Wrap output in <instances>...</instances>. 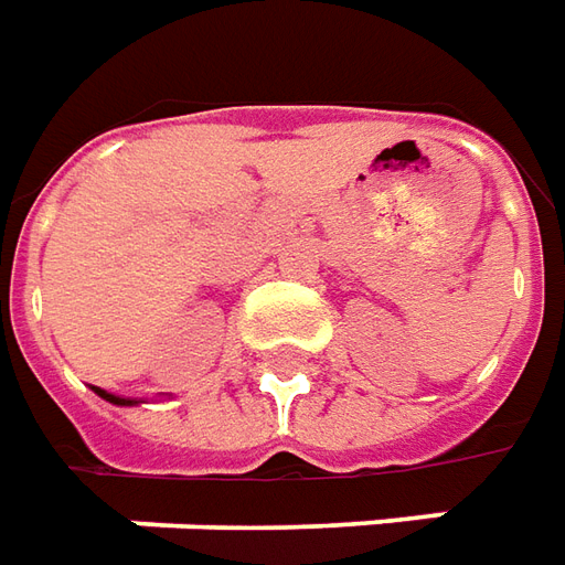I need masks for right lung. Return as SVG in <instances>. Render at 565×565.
Returning a JSON list of instances; mask_svg holds the SVG:
<instances>
[{
    "label": "right lung",
    "mask_w": 565,
    "mask_h": 565,
    "mask_svg": "<svg viewBox=\"0 0 565 565\" xmlns=\"http://www.w3.org/2000/svg\"><path fill=\"white\" fill-rule=\"evenodd\" d=\"M93 391L99 393V396H103L105 403H111V405H120V408H124V405H139V403H141V399H129V396H115V393L103 391V387H93Z\"/></svg>",
    "instance_id": "right-lung-1"
}]
</instances>
